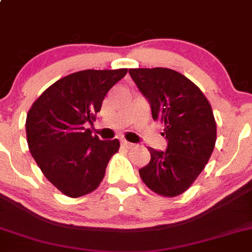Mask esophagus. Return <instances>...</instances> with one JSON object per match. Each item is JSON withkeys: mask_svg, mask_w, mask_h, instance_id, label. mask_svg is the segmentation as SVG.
<instances>
[{"mask_svg": "<svg viewBox=\"0 0 252 252\" xmlns=\"http://www.w3.org/2000/svg\"><path fill=\"white\" fill-rule=\"evenodd\" d=\"M122 145H123L124 147L126 148H131L134 146V144H131V142H129V141H126V140H122Z\"/></svg>", "mask_w": 252, "mask_h": 252, "instance_id": "esophagus-1", "label": "esophagus"}]
</instances>
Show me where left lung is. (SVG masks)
<instances>
[{
    "label": "left lung",
    "instance_id": "8db88e82",
    "mask_svg": "<svg viewBox=\"0 0 252 252\" xmlns=\"http://www.w3.org/2000/svg\"><path fill=\"white\" fill-rule=\"evenodd\" d=\"M129 75L148 100L152 117L164 124L166 151L148 147L151 160L139 170L150 189L176 197L190 187L210 159L216 122L204 94L189 78L165 67L130 68Z\"/></svg>",
    "mask_w": 252,
    "mask_h": 252
}]
</instances>
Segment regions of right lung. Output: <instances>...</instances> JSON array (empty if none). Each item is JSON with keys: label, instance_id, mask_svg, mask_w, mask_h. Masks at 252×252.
<instances>
[{"label": "right lung", "instance_id": "add662e5", "mask_svg": "<svg viewBox=\"0 0 252 252\" xmlns=\"http://www.w3.org/2000/svg\"><path fill=\"white\" fill-rule=\"evenodd\" d=\"M126 68L84 70L53 83L29 110L26 137L44 176L63 194L78 198L97 189L119 148L118 139L100 140L83 124L92 123L107 92Z\"/></svg>", "mask_w": 252, "mask_h": 252}]
</instances>
